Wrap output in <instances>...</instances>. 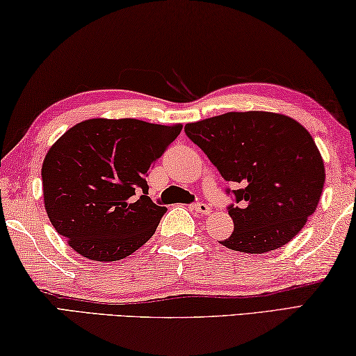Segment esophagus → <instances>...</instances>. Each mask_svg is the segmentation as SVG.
Listing matches in <instances>:
<instances>
[{"mask_svg": "<svg viewBox=\"0 0 356 356\" xmlns=\"http://www.w3.org/2000/svg\"><path fill=\"white\" fill-rule=\"evenodd\" d=\"M191 209H193L195 212L202 213V216H207V213H211V207L204 204V202H198V204H193V206H191Z\"/></svg>", "mask_w": 356, "mask_h": 356, "instance_id": "obj_1", "label": "esophagus"}]
</instances>
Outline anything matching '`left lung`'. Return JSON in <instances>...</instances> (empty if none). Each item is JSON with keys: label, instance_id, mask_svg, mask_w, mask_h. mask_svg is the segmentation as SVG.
I'll return each instance as SVG.
<instances>
[{"label": "left lung", "instance_id": "1", "mask_svg": "<svg viewBox=\"0 0 356 356\" xmlns=\"http://www.w3.org/2000/svg\"><path fill=\"white\" fill-rule=\"evenodd\" d=\"M228 182L234 231L220 244L244 253L279 249L300 233L320 201L325 165L301 123L274 112H228L185 125ZM229 193V188L227 190Z\"/></svg>", "mask_w": 356, "mask_h": 356}]
</instances>
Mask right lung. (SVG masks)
<instances>
[{
	"mask_svg": "<svg viewBox=\"0 0 356 356\" xmlns=\"http://www.w3.org/2000/svg\"><path fill=\"white\" fill-rule=\"evenodd\" d=\"M180 131V123L90 118L49 149L41 171L44 206L72 250L93 261H117L154 236L166 207L152 202L145 177Z\"/></svg>",
	"mask_w": 356,
	"mask_h": 356,
	"instance_id": "1",
	"label": "right lung"
}]
</instances>
